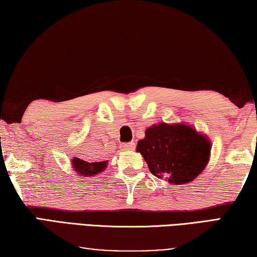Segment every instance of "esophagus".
<instances>
[{
    "instance_id": "34e87169",
    "label": "esophagus",
    "mask_w": 257,
    "mask_h": 257,
    "mask_svg": "<svg viewBox=\"0 0 257 257\" xmlns=\"http://www.w3.org/2000/svg\"><path fill=\"white\" fill-rule=\"evenodd\" d=\"M120 148L123 149V151H132V149L136 148V144H134L133 141L125 142V144L120 145Z\"/></svg>"
}]
</instances>
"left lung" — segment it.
Returning a JSON list of instances; mask_svg holds the SVG:
<instances>
[{
	"instance_id": "obj_1",
	"label": "left lung",
	"mask_w": 257,
	"mask_h": 257,
	"mask_svg": "<svg viewBox=\"0 0 257 257\" xmlns=\"http://www.w3.org/2000/svg\"><path fill=\"white\" fill-rule=\"evenodd\" d=\"M137 151L154 176L180 185L195 179L206 168L210 142L187 125L160 123L146 130Z\"/></svg>"
}]
</instances>
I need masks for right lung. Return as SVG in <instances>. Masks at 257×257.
Masks as SVG:
<instances>
[{
	"instance_id": "add662e5",
	"label": "right lung",
	"mask_w": 257,
	"mask_h": 257,
	"mask_svg": "<svg viewBox=\"0 0 257 257\" xmlns=\"http://www.w3.org/2000/svg\"><path fill=\"white\" fill-rule=\"evenodd\" d=\"M106 163H108V161L92 162V163H90V162L77 159V157H74L72 160V165L74 170H76L78 173L84 176H94L98 172H102L105 169Z\"/></svg>"
}]
</instances>
